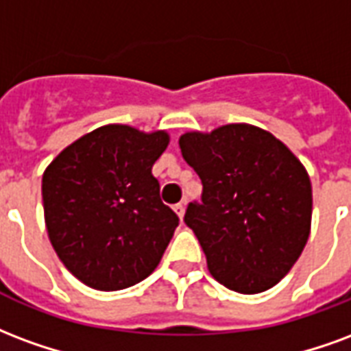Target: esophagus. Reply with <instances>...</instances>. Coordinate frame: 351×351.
Segmentation results:
<instances>
[{"label":"esophagus","instance_id":"34e87169","mask_svg":"<svg viewBox=\"0 0 351 351\" xmlns=\"http://www.w3.org/2000/svg\"><path fill=\"white\" fill-rule=\"evenodd\" d=\"M173 211L178 213L179 219H183V215H185V204H181V202L176 204V206H173Z\"/></svg>","mask_w":351,"mask_h":351}]
</instances>
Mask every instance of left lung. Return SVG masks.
Instances as JSON below:
<instances>
[{
	"mask_svg": "<svg viewBox=\"0 0 351 351\" xmlns=\"http://www.w3.org/2000/svg\"><path fill=\"white\" fill-rule=\"evenodd\" d=\"M179 147L202 179L200 202L186 206L185 224L211 275L239 293L269 290L298 262L311 232L303 165L273 134L245 123L186 132Z\"/></svg>",
	"mask_w": 351,
	"mask_h": 351,
	"instance_id": "1",
	"label": "left lung"
}]
</instances>
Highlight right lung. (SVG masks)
<instances>
[{"mask_svg":"<svg viewBox=\"0 0 351 351\" xmlns=\"http://www.w3.org/2000/svg\"><path fill=\"white\" fill-rule=\"evenodd\" d=\"M166 132L106 125L63 149L43 176V204L53 250L74 277L116 291L149 277L179 217L160 200L151 168Z\"/></svg>","mask_w":351,"mask_h":351,"instance_id":"1","label":"right lung"}]
</instances>
